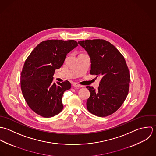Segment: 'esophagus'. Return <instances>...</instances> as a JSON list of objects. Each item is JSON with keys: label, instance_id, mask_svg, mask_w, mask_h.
<instances>
[{"label": "esophagus", "instance_id": "1", "mask_svg": "<svg viewBox=\"0 0 156 156\" xmlns=\"http://www.w3.org/2000/svg\"><path fill=\"white\" fill-rule=\"evenodd\" d=\"M73 87H81L79 84L76 83H73Z\"/></svg>", "mask_w": 156, "mask_h": 156}]
</instances>
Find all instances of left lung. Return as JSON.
I'll list each match as a JSON object with an SVG mask.
<instances>
[{"mask_svg": "<svg viewBox=\"0 0 156 156\" xmlns=\"http://www.w3.org/2000/svg\"><path fill=\"white\" fill-rule=\"evenodd\" d=\"M78 44L90 58V73L101 78L97 90L87 86L90 93L87 110L99 117L109 116L119 108L128 93L130 75L124 57L104 40H86Z\"/></svg>", "mask_w": 156, "mask_h": 156, "instance_id": "left-lung-1", "label": "left lung"}]
</instances>
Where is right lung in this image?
<instances>
[{
  "mask_svg": "<svg viewBox=\"0 0 156 156\" xmlns=\"http://www.w3.org/2000/svg\"><path fill=\"white\" fill-rule=\"evenodd\" d=\"M77 46L73 40L43 41L26 60L21 73V89L28 106L37 115L51 118L62 111V95L71 84L68 81L53 83V75Z\"/></svg>",
  "mask_w": 156,
  "mask_h": 156,
  "instance_id": "1",
  "label": "right lung"
}]
</instances>
